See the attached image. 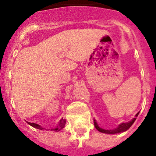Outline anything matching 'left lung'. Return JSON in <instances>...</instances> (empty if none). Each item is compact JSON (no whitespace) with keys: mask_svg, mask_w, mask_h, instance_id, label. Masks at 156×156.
Masks as SVG:
<instances>
[{"mask_svg":"<svg viewBox=\"0 0 156 156\" xmlns=\"http://www.w3.org/2000/svg\"><path fill=\"white\" fill-rule=\"evenodd\" d=\"M139 112H138L136 114V117L133 118V119H132L131 120L128 122H122L121 123V124H119L118 126L116 128H114V129H112V130H105V129H103V128H101V127H99V125H98V123H97V122L95 119H94V127L96 128V129L98 130V131L101 132V133H108V134H115V133H122V132H125L127 130H128L129 128L131 127V125L133 124V122H135L136 119V117H138V115H139Z\"/></svg>","mask_w":156,"mask_h":156,"instance_id":"8db88e82","label":"left lung"}]
</instances>
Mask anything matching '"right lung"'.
Returning a JSON list of instances; mask_svg holds the SVG:
<instances>
[{"instance_id":"1","label":"right lung","mask_w":156,"mask_h":156,"mask_svg":"<svg viewBox=\"0 0 156 156\" xmlns=\"http://www.w3.org/2000/svg\"><path fill=\"white\" fill-rule=\"evenodd\" d=\"M28 122V125H30L31 126L34 127V128H37V129H39V130H43L44 129H45V128H42V126H40V125H38V124H36V123H31V122ZM65 123H66V119H64L63 118L62 119H60V121L58 122V125H57L56 127H55V128H52L51 129V130H55V131L58 132L61 130L62 129H63L64 127L65 126ZM45 130H50V129H45Z\"/></svg>"}]
</instances>
